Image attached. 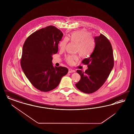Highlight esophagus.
Returning <instances> with one entry per match:
<instances>
[{"instance_id": "esophagus-1", "label": "esophagus", "mask_w": 134, "mask_h": 134, "mask_svg": "<svg viewBox=\"0 0 134 134\" xmlns=\"http://www.w3.org/2000/svg\"><path fill=\"white\" fill-rule=\"evenodd\" d=\"M75 72V70H72V69H69V70H68V72L69 73H73V72Z\"/></svg>"}]
</instances>
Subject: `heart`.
I'll return each instance as SVG.
<instances>
[{
    "label": "heart",
    "mask_w": 134,
    "mask_h": 134,
    "mask_svg": "<svg viewBox=\"0 0 134 134\" xmlns=\"http://www.w3.org/2000/svg\"><path fill=\"white\" fill-rule=\"evenodd\" d=\"M68 41L76 43V52H78L82 57H88L92 53L94 48L95 42L91 34L85 30H81L72 32L66 38L62 39L59 44V48L63 50L65 49ZM78 57L76 55H67L65 59L67 63L72 65Z\"/></svg>",
    "instance_id": "b5f03b06"
}]
</instances>
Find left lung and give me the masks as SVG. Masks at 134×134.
Here are the masks:
<instances>
[{
	"mask_svg": "<svg viewBox=\"0 0 134 134\" xmlns=\"http://www.w3.org/2000/svg\"><path fill=\"white\" fill-rule=\"evenodd\" d=\"M94 41L96 46L92 53L82 61L87 65L88 69L85 72L77 70L81 79L75 85L79 90L88 94L102 86L114 65L113 48L108 38L100 34L94 38Z\"/></svg>",
	"mask_w": 134,
	"mask_h": 134,
	"instance_id": "left-lung-1",
	"label": "left lung"
}]
</instances>
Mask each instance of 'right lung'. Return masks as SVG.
Returning a JSON list of instances; mask_svg holds the SVG:
<instances>
[{"label":"right lung","instance_id":"obj_1","mask_svg":"<svg viewBox=\"0 0 134 134\" xmlns=\"http://www.w3.org/2000/svg\"><path fill=\"white\" fill-rule=\"evenodd\" d=\"M63 36L56 27L49 26L33 32L23 46L21 68L32 85L41 91L55 89L68 72L66 67L54 66L52 62Z\"/></svg>","mask_w":134,"mask_h":134}]
</instances>
